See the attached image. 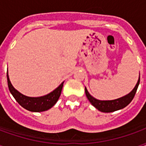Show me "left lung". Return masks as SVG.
I'll list each match as a JSON object with an SVG mask.
<instances>
[{
  "label": "left lung",
  "instance_id": "left-lung-1",
  "mask_svg": "<svg viewBox=\"0 0 146 146\" xmlns=\"http://www.w3.org/2000/svg\"><path fill=\"white\" fill-rule=\"evenodd\" d=\"M139 83H140V76L138 78V80L137 84H136V85H135V87L131 92L127 95H125V96H123V97L117 98V99H114V100H107V101L98 100V99L95 98L93 96H92L89 94V92H88L86 88L85 94L89 102L97 110L101 111V112H103V113H112V112L121 110L123 108L126 107L132 101V99L135 97V93L137 92Z\"/></svg>",
  "mask_w": 146,
  "mask_h": 146
}]
</instances>
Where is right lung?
<instances>
[{
  "label": "right lung",
  "instance_id": "1",
  "mask_svg": "<svg viewBox=\"0 0 146 146\" xmlns=\"http://www.w3.org/2000/svg\"><path fill=\"white\" fill-rule=\"evenodd\" d=\"M7 80H8L9 91L11 93V95H13L15 99L22 107L31 112H43L51 109L57 102L58 99L60 97L64 83H62L57 88L54 89L53 92H51L48 95L34 98V97L26 96L18 92L11 84L8 73H7Z\"/></svg>",
  "mask_w": 146,
  "mask_h": 146
}]
</instances>
